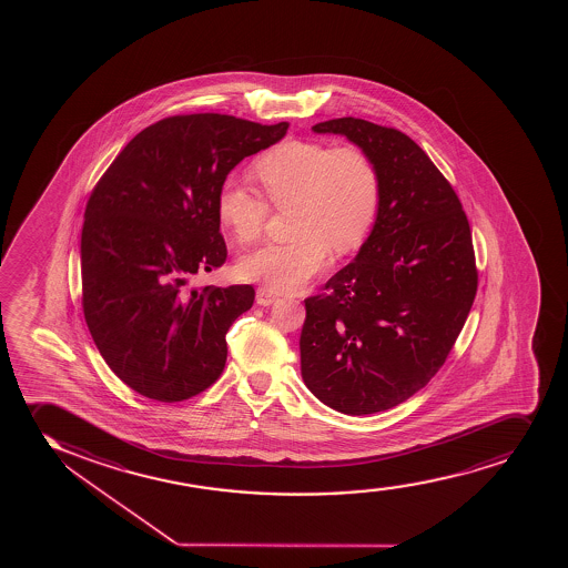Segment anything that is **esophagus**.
<instances>
[{
  "instance_id": "34e87169",
  "label": "esophagus",
  "mask_w": 568,
  "mask_h": 568,
  "mask_svg": "<svg viewBox=\"0 0 568 568\" xmlns=\"http://www.w3.org/2000/svg\"><path fill=\"white\" fill-rule=\"evenodd\" d=\"M276 300H278V294L273 292V290H268V287H260L257 294H255V301H257V305H261V307H268Z\"/></svg>"
}]
</instances>
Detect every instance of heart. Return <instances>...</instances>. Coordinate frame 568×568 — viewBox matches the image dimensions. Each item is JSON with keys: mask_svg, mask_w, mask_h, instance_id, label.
<instances>
[{"mask_svg": "<svg viewBox=\"0 0 568 568\" xmlns=\"http://www.w3.org/2000/svg\"><path fill=\"white\" fill-rule=\"evenodd\" d=\"M252 176L274 209L292 206L286 244H268L242 255L241 278L268 290L295 292L326 271L335 254L364 244L381 203L378 170L367 151L313 140H286L252 164ZM215 212L231 235L248 244L261 235L268 205L235 180L215 195Z\"/></svg>", "mask_w": 568, "mask_h": 568, "instance_id": "1", "label": "heart"}]
</instances>
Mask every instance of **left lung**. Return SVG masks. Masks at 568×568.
<instances>
[{"instance_id":"1","label":"left lung","mask_w":568,"mask_h":568,"mask_svg":"<svg viewBox=\"0 0 568 568\" xmlns=\"http://www.w3.org/2000/svg\"><path fill=\"white\" fill-rule=\"evenodd\" d=\"M378 170L381 203L356 260L305 300L301 375L345 415L386 412L430 383L476 300L468 217L430 156L404 132L364 119H329Z\"/></svg>"}]
</instances>
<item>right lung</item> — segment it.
<instances>
[{"label":"right lung","mask_w":568,"mask_h":568,"mask_svg":"<svg viewBox=\"0 0 568 568\" xmlns=\"http://www.w3.org/2000/svg\"><path fill=\"white\" fill-rule=\"evenodd\" d=\"M287 126L166 118L132 138L94 185L81 231L83 313L111 372L145 398L183 402L222 375L225 335L254 305V287L187 282L227 260L220 185Z\"/></svg>","instance_id":"1"}]
</instances>
